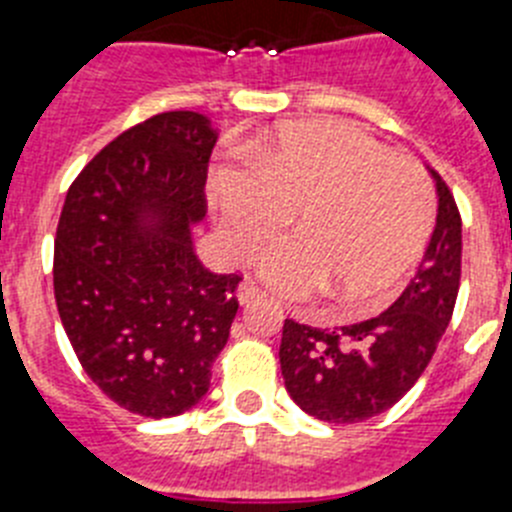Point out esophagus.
Wrapping results in <instances>:
<instances>
[{
  "instance_id": "34e87169",
  "label": "esophagus",
  "mask_w": 512,
  "mask_h": 512,
  "mask_svg": "<svg viewBox=\"0 0 512 512\" xmlns=\"http://www.w3.org/2000/svg\"><path fill=\"white\" fill-rule=\"evenodd\" d=\"M260 296H262V290L257 288L255 280L245 278V280H242V283H239V288H237L239 303H252V301H257V298H260Z\"/></svg>"
}]
</instances>
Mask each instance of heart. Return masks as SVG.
<instances>
[{"mask_svg": "<svg viewBox=\"0 0 512 512\" xmlns=\"http://www.w3.org/2000/svg\"><path fill=\"white\" fill-rule=\"evenodd\" d=\"M219 234L250 260L296 211L298 234L262 255V278L290 298L321 285L349 306H372L398 285L434 227L426 170L344 122H288L255 160L211 176Z\"/></svg>", "mask_w": 512, "mask_h": 512, "instance_id": "b5f03b06", "label": "heart"}]
</instances>
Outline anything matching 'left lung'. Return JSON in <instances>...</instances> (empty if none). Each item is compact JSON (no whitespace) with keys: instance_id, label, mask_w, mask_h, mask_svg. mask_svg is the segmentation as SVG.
I'll use <instances>...</instances> for the list:
<instances>
[{"instance_id":"obj_1","label":"left lung","mask_w":512,"mask_h":512,"mask_svg":"<svg viewBox=\"0 0 512 512\" xmlns=\"http://www.w3.org/2000/svg\"><path fill=\"white\" fill-rule=\"evenodd\" d=\"M439 214L418 273L380 316L342 329L285 319L280 370L301 411L326 423H359L393 408L428 367L454 313L462 275V216L431 170Z\"/></svg>"}]
</instances>
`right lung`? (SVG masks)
I'll use <instances>...</instances> for the list:
<instances>
[{
  "label": "right lung",
  "mask_w": 512,
  "mask_h": 512,
  "mask_svg": "<svg viewBox=\"0 0 512 512\" xmlns=\"http://www.w3.org/2000/svg\"><path fill=\"white\" fill-rule=\"evenodd\" d=\"M216 137L199 112L135 124L78 173L55 232L68 342L101 393L137 416L199 403L237 316L242 278L206 270L191 242Z\"/></svg>",
  "instance_id": "1"
}]
</instances>
